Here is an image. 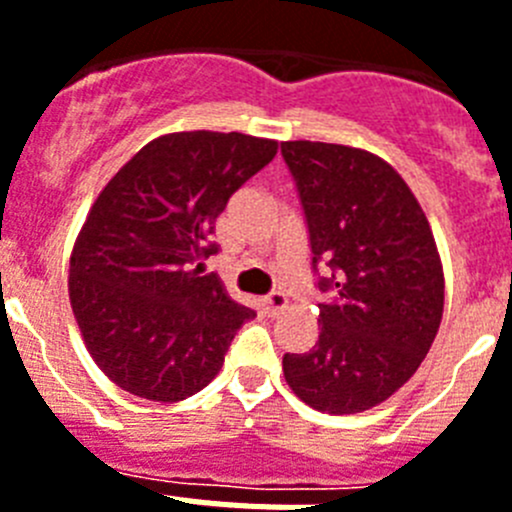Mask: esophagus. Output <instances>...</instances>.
<instances>
[{"mask_svg": "<svg viewBox=\"0 0 512 512\" xmlns=\"http://www.w3.org/2000/svg\"><path fill=\"white\" fill-rule=\"evenodd\" d=\"M261 305H264L266 315H277V312H282L284 307H287V297H284L282 292H269V295L261 300Z\"/></svg>", "mask_w": 512, "mask_h": 512, "instance_id": "1", "label": "esophagus"}]
</instances>
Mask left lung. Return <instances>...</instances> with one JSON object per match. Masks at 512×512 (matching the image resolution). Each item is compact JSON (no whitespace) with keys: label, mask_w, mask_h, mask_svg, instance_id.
<instances>
[{"label":"left lung","mask_w":512,"mask_h":512,"mask_svg":"<svg viewBox=\"0 0 512 512\" xmlns=\"http://www.w3.org/2000/svg\"><path fill=\"white\" fill-rule=\"evenodd\" d=\"M310 233L318 341L284 354V379L305 405L354 415L418 372L443 315V266L415 194L387 161L338 143H282Z\"/></svg>","instance_id":"obj_1"}]
</instances>
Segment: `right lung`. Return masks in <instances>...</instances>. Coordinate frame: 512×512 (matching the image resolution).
<instances>
[{"mask_svg":"<svg viewBox=\"0 0 512 512\" xmlns=\"http://www.w3.org/2000/svg\"><path fill=\"white\" fill-rule=\"evenodd\" d=\"M274 156L269 138L169 133L99 192L71 253L69 297L87 351L117 387L179 402L217 377L253 310L202 266L217 253V215Z\"/></svg>","mask_w":512,"mask_h":512,"instance_id":"obj_1","label":"right lung"}]
</instances>
